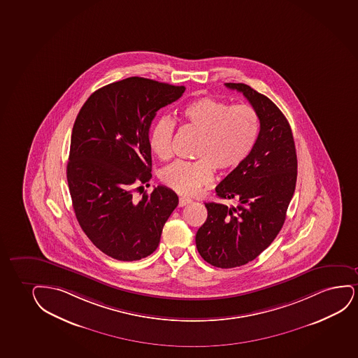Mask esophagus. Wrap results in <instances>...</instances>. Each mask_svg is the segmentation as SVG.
Segmentation results:
<instances>
[{
    "instance_id": "1",
    "label": "esophagus",
    "mask_w": 358,
    "mask_h": 358,
    "mask_svg": "<svg viewBox=\"0 0 358 358\" xmlns=\"http://www.w3.org/2000/svg\"><path fill=\"white\" fill-rule=\"evenodd\" d=\"M191 202H192V199H189V197H180L179 199V207H184V206L191 203Z\"/></svg>"
}]
</instances>
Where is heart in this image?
Masks as SVG:
<instances>
[{
	"mask_svg": "<svg viewBox=\"0 0 358 358\" xmlns=\"http://www.w3.org/2000/svg\"><path fill=\"white\" fill-rule=\"evenodd\" d=\"M182 120L199 131L196 161H176L161 172L166 185L182 195H194L213 180L214 168L227 172L238 167L252 152L258 139L259 118L247 104L230 105L201 98L185 106ZM176 122L161 117L149 134V145L159 159H171Z\"/></svg>",
	"mask_w": 358,
	"mask_h": 358,
	"instance_id": "1",
	"label": "heart"
}]
</instances>
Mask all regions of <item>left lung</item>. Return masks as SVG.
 <instances>
[{"instance_id": "1", "label": "left lung", "mask_w": 358, "mask_h": 358, "mask_svg": "<svg viewBox=\"0 0 358 358\" xmlns=\"http://www.w3.org/2000/svg\"><path fill=\"white\" fill-rule=\"evenodd\" d=\"M245 95L260 121L252 152L215 187L236 206L208 202V217L196 234L201 257L215 267L252 262L281 231L294 195L298 161L289 123L271 100L245 83H225Z\"/></svg>"}]
</instances>
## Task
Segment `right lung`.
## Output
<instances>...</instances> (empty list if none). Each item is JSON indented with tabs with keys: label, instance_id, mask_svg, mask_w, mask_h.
Returning a JSON list of instances; mask_svg holds the SVG:
<instances>
[{
	"label": "right lung",
	"instance_id": "obj_1",
	"mask_svg": "<svg viewBox=\"0 0 358 358\" xmlns=\"http://www.w3.org/2000/svg\"><path fill=\"white\" fill-rule=\"evenodd\" d=\"M184 92V86L128 77L95 91L77 115L69 190L82 230L111 258L134 262L154 253L177 208V194L166 186L139 201L133 191L152 177L149 131L156 113Z\"/></svg>",
	"mask_w": 358,
	"mask_h": 358
}]
</instances>
